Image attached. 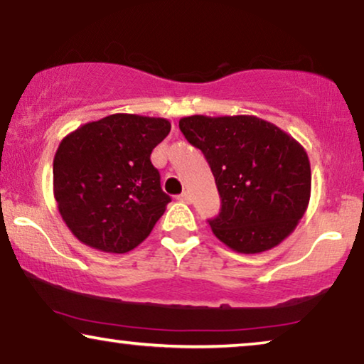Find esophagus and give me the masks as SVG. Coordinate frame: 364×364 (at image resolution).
Here are the masks:
<instances>
[{
    "label": "esophagus",
    "mask_w": 364,
    "mask_h": 364,
    "mask_svg": "<svg viewBox=\"0 0 364 364\" xmlns=\"http://www.w3.org/2000/svg\"><path fill=\"white\" fill-rule=\"evenodd\" d=\"M177 198H178V200H181V202H183V203H191V202H192V197H191V193H188V192H182L181 196H178Z\"/></svg>",
    "instance_id": "obj_1"
}]
</instances>
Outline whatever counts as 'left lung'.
Listing matches in <instances>:
<instances>
[{
    "label": "left lung",
    "instance_id": "8db88e82",
    "mask_svg": "<svg viewBox=\"0 0 364 364\" xmlns=\"http://www.w3.org/2000/svg\"><path fill=\"white\" fill-rule=\"evenodd\" d=\"M178 127L215 177L222 208L208 223L218 240L238 253H260L295 230L311 193L300 142L255 116H188Z\"/></svg>",
    "mask_w": 364,
    "mask_h": 364
}]
</instances>
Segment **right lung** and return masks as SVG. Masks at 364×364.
I'll return each instance as SVG.
<instances>
[{
  "mask_svg": "<svg viewBox=\"0 0 364 364\" xmlns=\"http://www.w3.org/2000/svg\"><path fill=\"white\" fill-rule=\"evenodd\" d=\"M171 132L164 117L112 114L68 134L53 162L58 210L84 245L126 253L166 212L151 154Z\"/></svg>",
  "mask_w": 364,
  "mask_h": 364,
  "instance_id": "right-lung-1",
  "label": "right lung"
}]
</instances>
